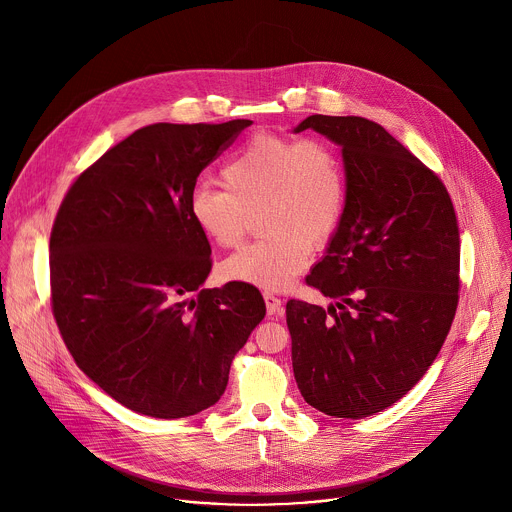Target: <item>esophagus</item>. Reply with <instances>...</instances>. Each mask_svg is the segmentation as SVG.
<instances>
[{"instance_id": "1", "label": "esophagus", "mask_w": 512, "mask_h": 512, "mask_svg": "<svg viewBox=\"0 0 512 512\" xmlns=\"http://www.w3.org/2000/svg\"><path fill=\"white\" fill-rule=\"evenodd\" d=\"M263 300H265V308H267V314H269V316L281 312V300H279L277 296H273V294H269V291H265Z\"/></svg>"}]
</instances>
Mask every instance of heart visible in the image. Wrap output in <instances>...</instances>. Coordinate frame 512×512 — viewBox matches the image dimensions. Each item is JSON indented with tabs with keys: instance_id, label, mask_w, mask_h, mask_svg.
Returning <instances> with one entry per match:
<instances>
[{
	"instance_id": "heart-1",
	"label": "heart",
	"mask_w": 512,
	"mask_h": 512,
	"mask_svg": "<svg viewBox=\"0 0 512 512\" xmlns=\"http://www.w3.org/2000/svg\"><path fill=\"white\" fill-rule=\"evenodd\" d=\"M225 188L198 184L188 212L196 229L218 247H235L259 210V241L227 257L231 281L283 289L306 269L314 247L340 231L348 204V176L334 145L320 137L255 133L225 164Z\"/></svg>"
}]
</instances>
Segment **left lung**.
Wrapping results in <instances>:
<instances>
[{"label": "left lung", "mask_w": 512, "mask_h": 512, "mask_svg": "<svg viewBox=\"0 0 512 512\" xmlns=\"http://www.w3.org/2000/svg\"><path fill=\"white\" fill-rule=\"evenodd\" d=\"M342 145L344 223L306 277L330 300L285 306L291 362L306 403L362 419L397 403L431 367L460 291V231L452 198L419 158L364 117L310 115Z\"/></svg>", "instance_id": "obj_1"}]
</instances>
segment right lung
I'll list each match as a JSON object with an SVG mask.
<instances>
[{"instance_id": "add662e5", "label": "right lung", "mask_w": 512, "mask_h": 512, "mask_svg": "<svg viewBox=\"0 0 512 512\" xmlns=\"http://www.w3.org/2000/svg\"><path fill=\"white\" fill-rule=\"evenodd\" d=\"M253 121L154 123L70 184L50 233V304L77 367L127 409L214 405L265 318L259 289H202L210 245L188 212L200 172Z\"/></svg>"}]
</instances>
